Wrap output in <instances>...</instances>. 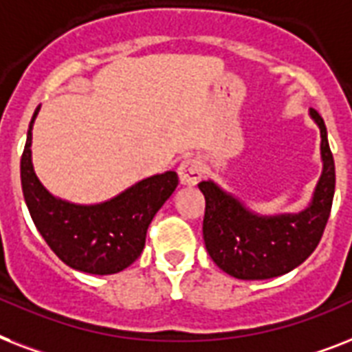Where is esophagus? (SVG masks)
I'll list each match as a JSON object with an SVG mask.
<instances>
[{"label": "esophagus", "mask_w": 352, "mask_h": 352, "mask_svg": "<svg viewBox=\"0 0 352 352\" xmlns=\"http://www.w3.org/2000/svg\"><path fill=\"white\" fill-rule=\"evenodd\" d=\"M201 174H204V167H201L200 160H196V157L185 160L178 167V178L182 185L198 184L201 179Z\"/></svg>", "instance_id": "obj_1"}]
</instances>
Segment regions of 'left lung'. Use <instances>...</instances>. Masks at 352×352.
Wrapping results in <instances>:
<instances>
[{
    "mask_svg": "<svg viewBox=\"0 0 352 352\" xmlns=\"http://www.w3.org/2000/svg\"><path fill=\"white\" fill-rule=\"evenodd\" d=\"M320 128L321 174L310 201L298 213L261 214L217 182H200L206 198L204 242L222 272L244 280L272 279L305 263L320 242L334 198V160L321 116L310 108Z\"/></svg>",
    "mask_w": 352,
    "mask_h": 352,
    "instance_id": "left-lung-1",
    "label": "left lung"
}]
</instances>
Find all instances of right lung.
<instances>
[{
	"label": "right lung",
	"mask_w": 352,
	"mask_h": 352,
	"mask_svg": "<svg viewBox=\"0 0 352 352\" xmlns=\"http://www.w3.org/2000/svg\"><path fill=\"white\" fill-rule=\"evenodd\" d=\"M21 156V189L38 233L69 268L94 275L128 268L145 248L146 230L178 187L174 170L143 178L97 204H75L54 196L36 176L32 165V126Z\"/></svg>",
	"instance_id": "add662e5"
}]
</instances>
